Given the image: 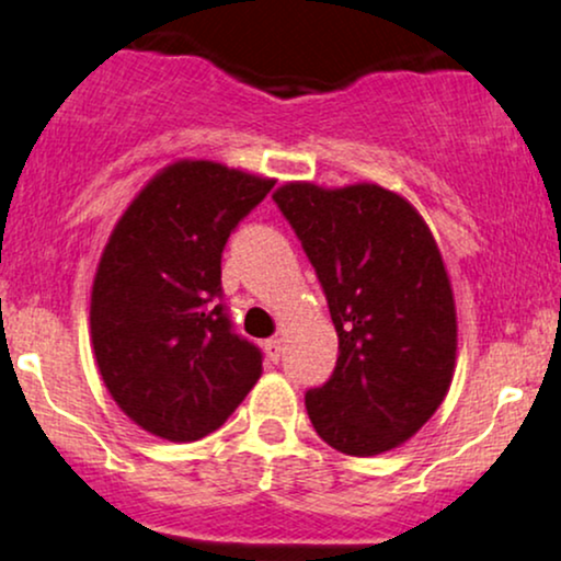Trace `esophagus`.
Listing matches in <instances>:
<instances>
[{"label": "esophagus", "instance_id": "34e87169", "mask_svg": "<svg viewBox=\"0 0 561 561\" xmlns=\"http://www.w3.org/2000/svg\"><path fill=\"white\" fill-rule=\"evenodd\" d=\"M263 351H266V356H268V362H279V356H282V340L279 337H272V340H266V343H263Z\"/></svg>", "mask_w": 561, "mask_h": 561}]
</instances>
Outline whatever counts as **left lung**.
I'll return each mask as SVG.
<instances>
[{"label": "left lung", "instance_id": "obj_1", "mask_svg": "<svg viewBox=\"0 0 561 561\" xmlns=\"http://www.w3.org/2000/svg\"><path fill=\"white\" fill-rule=\"evenodd\" d=\"M274 203L340 340L330 379L306 392L313 430L351 456L401 446L443 403L456 362L454 293L427 224L377 184H285Z\"/></svg>", "mask_w": 561, "mask_h": 561}]
</instances>
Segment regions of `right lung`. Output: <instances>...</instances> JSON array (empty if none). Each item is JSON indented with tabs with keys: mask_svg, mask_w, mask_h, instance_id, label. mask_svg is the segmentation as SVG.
Returning <instances> with one entry per match:
<instances>
[{
	"mask_svg": "<svg viewBox=\"0 0 561 561\" xmlns=\"http://www.w3.org/2000/svg\"><path fill=\"white\" fill-rule=\"evenodd\" d=\"M272 186L179 160L115 224L92 287V343L115 403L147 433L199 440L259 382L263 353L231 324L221 255Z\"/></svg>",
	"mask_w": 561,
	"mask_h": 561,
	"instance_id": "add662e5",
	"label": "right lung"
}]
</instances>
